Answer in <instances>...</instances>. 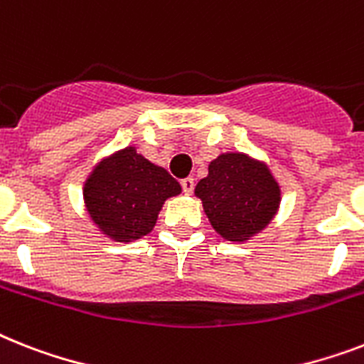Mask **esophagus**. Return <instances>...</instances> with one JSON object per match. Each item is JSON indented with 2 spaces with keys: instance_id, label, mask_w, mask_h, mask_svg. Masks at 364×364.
I'll return each instance as SVG.
<instances>
[{
  "instance_id": "obj_1",
  "label": "esophagus",
  "mask_w": 364,
  "mask_h": 364,
  "mask_svg": "<svg viewBox=\"0 0 364 364\" xmlns=\"http://www.w3.org/2000/svg\"><path fill=\"white\" fill-rule=\"evenodd\" d=\"M181 187H183V192H185V194H192V191H194V177H187V179H183Z\"/></svg>"
}]
</instances>
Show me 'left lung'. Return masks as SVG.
I'll list each match as a JSON object with an SVG mask.
<instances>
[{
    "instance_id": "obj_1",
    "label": "left lung",
    "mask_w": 364,
    "mask_h": 364,
    "mask_svg": "<svg viewBox=\"0 0 364 364\" xmlns=\"http://www.w3.org/2000/svg\"><path fill=\"white\" fill-rule=\"evenodd\" d=\"M218 235L243 243L279 211L280 187L267 164L245 153H223L194 188Z\"/></svg>"
}]
</instances>
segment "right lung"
<instances>
[{
	"instance_id": "right-lung-1",
	"label": "right lung",
	"mask_w": 364,
	"mask_h": 364,
	"mask_svg": "<svg viewBox=\"0 0 364 364\" xmlns=\"http://www.w3.org/2000/svg\"><path fill=\"white\" fill-rule=\"evenodd\" d=\"M179 192L181 185L164 168L125 147L93 168L84 183V203L106 237L129 243L151 232L162 203Z\"/></svg>"
}]
</instances>
